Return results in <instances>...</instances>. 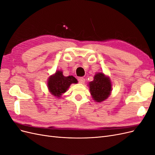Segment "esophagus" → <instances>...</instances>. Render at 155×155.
<instances>
[{"mask_svg": "<svg viewBox=\"0 0 155 155\" xmlns=\"http://www.w3.org/2000/svg\"><path fill=\"white\" fill-rule=\"evenodd\" d=\"M78 81L80 83L83 84L85 82V79L83 78H78Z\"/></svg>", "mask_w": 155, "mask_h": 155, "instance_id": "34e87169", "label": "esophagus"}]
</instances>
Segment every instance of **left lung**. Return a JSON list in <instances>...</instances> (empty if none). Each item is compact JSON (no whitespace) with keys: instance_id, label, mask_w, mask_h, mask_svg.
Returning a JSON list of instances; mask_svg holds the SVG:
<instances>
[{"instance_id":"left-lung-1","label":"left lung","mask_w":155,"mask_h":155,"mask_svg":"<svg viewBox=\"0 0 155 155\" xmlns=\"http://www.w3.org/2000/svg\"><path fill=\"white\" fill-rule=\"evenodd\" d=\"M89 91L92 99L96 102H102L109 97L112 91L110 78L103 72H97L94 80L88 83Z\"/></svg>"}]
</instances>
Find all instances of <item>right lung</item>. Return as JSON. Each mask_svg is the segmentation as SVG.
<instances>
[{
  "label": "right lung",
  "instance_id": "1",
  "mask_svg": "<svg viewBox=\"0 0 155 155\" xmlns=\"http://www.w3.org/2000/svg\"><path fill=\"white\" fill-rule=\"evenodd\" d=\"M78 80L72 76H64L61 70H56L55 74L48 78L47 87L49 92L54 97L60 98L66 92L72 83H77Z\"/></svg>",
  "mask_w": 155,
  "mask_h": 155
}]
</instances>
